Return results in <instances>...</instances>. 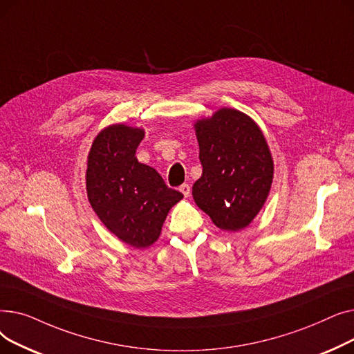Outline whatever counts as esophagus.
Masks as SVG:
<instances>
[{
	"label": "esophagus",
	"mask_w": 354,
	"mask_h": 354,
	"mask_svg": "<svg viewBox=\"0 0 354 354\" xmlns=\"http://www.w3.org/2000/svg\"><path fill=\"white\" fill-rule=\"evenodd\" d=\"M179 191L183 194V196H189V195H191V187H189L188 183H183V185H180Z\"/></svg>",
	"instance_id": "esophagus-1"
}]
</instances>
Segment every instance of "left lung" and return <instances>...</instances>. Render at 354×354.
I'll list each match as a JSON object with an SVG mask.
<instances>
[{
  "instance_id": "1",
  "label": "left lung",
  "mask_w": 354,
  "mask_h": 354,
  "mask_svg": "<svg viewBox=\"0 0 354 354\" xmlns=\"http://www.w3.org/2000/svg\"><path fill=\"white\" fill-rule=\"evenodd\" d=\"M202 176L194 183L196 205L224 231L245 228L268 196L274 165L257 123L224 107L195 123Z\"/></svg>"
}]
</instances>
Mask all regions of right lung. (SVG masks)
Instances as JSON below:
<instances>
[{
	"instance_id": "1",
	"label": "right lung",
	"mask_w": 354,
	"mask_h": 354,
	"mask_svg": "<svg viewBox=\"0 0 354 354\" xmlns=\"http://www.w3.org/2000/svg\"><path fill=\"white\" fill-rule=\"evenodd\" d=\"M143 136L138 127H106L91 145L86 172L91 208L110 232L135 248L155 243L167 212L183 198L153 167L138 162Z\"/></svg>"
}]
</instances>
